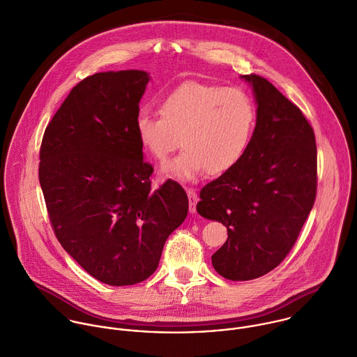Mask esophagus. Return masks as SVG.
<instances>
[{"label":"esophagus","mask_w":357,"mask_h":357,"mask_svg":"<svg viewBox=\"0 0 357 357\" xmlns=\"http://www.w3.org/2000/svg\"><path fill=\"white\" fill-rule=\"evenodd\" d=\"M186 192H188V197H189V211L193 214V213H196V204L199 202V197H197L196 190H193V189H186Z\"/></svg>","instance_id":"34e87169"}]
</instances>
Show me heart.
Masks as SVG:
<instances>
[{
    "mask_svg": "<svg viewBox=\"0 0 357 357\" xmlns=\"http://www.w3.org/2000/svg\"><path fill=\"white\" fill-rule=\"evenodd\" d=\"M257 123L253 98L241 87L188 82L161 102L160 114L142 109L136 116L140 144L158 162L181 146L183 153L165 167L178 179L202 172L221 175L241 162Z\"/></svg>",
    "mask_w": 357,
    "mask_h": 357,
    "instance_id": "b5f03b06",
    "label": "heart"
}]
</instances>
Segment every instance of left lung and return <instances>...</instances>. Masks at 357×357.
<instances>
[{"instance_id": "8db88e82", "label": "left lung", "mask_w": 357, "mask_h": 357, "mask_svg": "<svg viewBox=\"0 0 357 357\" xmlns=\"http://www.w3.org/2000/svg\"><path fill=\"white\" fill-rule=\"evenodd\" d=\"M253 84L257 123L238 165L200 190L197 213L224 224L227 242L211 256L231 281L259 278L278 267L294 248L317 195V146L312 125L263 76Z\"/></svg>"}]
</instances>
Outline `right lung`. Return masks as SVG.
<instances>
[{"label": "right lung", "mask_w": 357, "mask_h": 357, "mask_svg": "<svg viewBox=\"0 0 357 357\" xmlns=\"http://www.w3.org/2000/svg\"><path fill=\"white\" fill-rule=\"evenodd\" d=\"M149 75L100 72L79 82L47 125L38 179L62 248L96 280L133 285L158 267L167 238L185 221V189L154 168L136 133Z\"/></svg>", "instance_id": "add662e5"}]
</instances>
